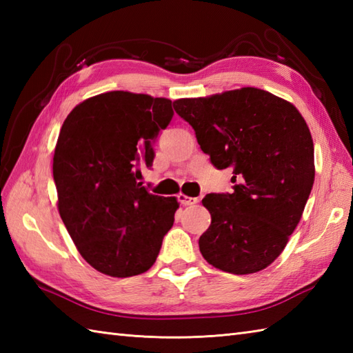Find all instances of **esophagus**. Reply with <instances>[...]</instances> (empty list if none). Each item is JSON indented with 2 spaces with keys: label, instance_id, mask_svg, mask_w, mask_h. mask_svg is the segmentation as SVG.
<instances>
[{
  "label": "esophagus",
  "instance_id": "1",
  "mask_svg": "<svg viewBox=\"0 0 353 353\" xmlns=\"http://www.w3.org/2000/svg\"><path fill=\"white\" fill-rule=\"evenodd\" d=\"M177 200H179V203H182L183 206L196 205L197 201H199V199H196V197H188V196H185V194H179Z\"/></svg>",
  "mask_w": 353,
  "mask_h": 353
}]
</instances>
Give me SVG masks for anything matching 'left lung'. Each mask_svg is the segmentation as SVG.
<instances>
[{"label":"left lung","mask_w":353,"mask_h":353,"mask_svg":"<svg viewBox=\"0 0 353 353\" xmlns=\"http://www.w3.org/2000/svg\"><path fill=\"white\" fill-rule=\"evenodd\" d=\"M216 170L232 168L234 191L208 194L211 226L199 239L223 272L250 274L279 256L302 219L314 183V144L291 103L258 88L172 103Z\"/></svg>","instance_id":"1"}]
</instances>
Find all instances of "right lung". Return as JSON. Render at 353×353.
<instances>
[{"mask_svg":"<svg viewBox=\"0 0 353 353\" xmlns=\"http://www.w3.org/2000/svg\"><path fill=\"white\" fill-rule=\"evenodd\" d=\"M171 100L112 91L71 110L52 157L59 214L88 264L112 277L147 272L174 223V197L150 194L139 167L167 129Z\"/></svg>","mask_w":353,"mask_h":353,"instance_id":"1","label":"right lung"}]
</instances>
